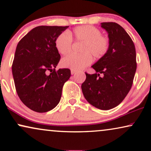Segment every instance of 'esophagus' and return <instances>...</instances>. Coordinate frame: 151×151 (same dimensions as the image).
<instances>
[{"label":"esophagus","mask_w":151,"mask_h":151,"mask_svg":"<svg viewBox=\"0 0 151 151\" xmlns=\"http://www.w3.org/2000/svg\"><path fill=\"white\" fill-rule=\"evenodd\" d=\"M76 73V71L73 70H71V75H74V74H75Z\"/></svg>","instance_id":"esophagus-1"}]
</instances>
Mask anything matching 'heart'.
I'll use <instances>...</instances> for the list:
<instances>
[{"label": "heart", "mask_w": 151, "mask_h": 151, "mask_svg": "<svg viewBox=\"0 0 151 151\" xmlns=\"http://www.w3.org/2000/svg\"><path fill=\"white\" fill-rule=\"evenodd\" d=\"M74 37L78 42H82L81 54H69L63 58L62 66L64 68L78 71L90 65L93 62V55L96 58H101L108 52L109 39L101 35L99 29L92 25H81L73 29L72 32H64L55 40V47L63 55L70 52Z\"/></svg>", "instance_id": "heart-1"}]
</instances>
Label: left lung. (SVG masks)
Returning <instances> with one entry per match:
<instances>
[{"label":"left lung","mask_w":151,"mask_h":151,"mask_svg":"<svg viewBox=\"0 0 151 151\" xmlns=\"http://www.w3.org/2000/svg\"><path fill=\"white\" fill-rule=\"evenodd\" d=\"M101 27L108 33L109 48L106 56L92 66L96 73H85L81 88L90 104L108 110L118 106L130 91L137 66L136 54L133 41L119 24L104 22Z\"/></svg>","instance_id":"1"}]
</instances>
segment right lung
<instances>
[{
	"mask_svg": "<svg viewBox=\"0 0 151 151\" xmlns=\"http://www.w3.org/2000/svg\"><path fill=\"white\" fill-rule=\"evenodd\" d=\"M68 27L38 26L17 45L12 65L16 91L21 101L33 111L44 113L54 109L71 75L68 68L55 69L60 59L55 40Z\"/></svg>",
	"mask_w": 151,
	"mask_h": 151,
	"instance_id": "1",
	"label": "right lung"
}]
</instances>
